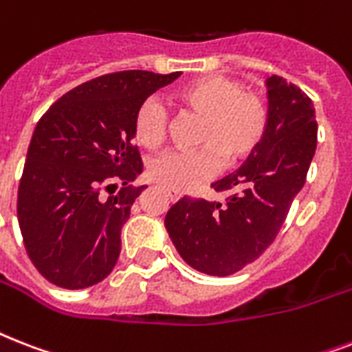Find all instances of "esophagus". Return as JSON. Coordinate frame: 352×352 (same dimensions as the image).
Instances as JSON below:
<instances>
[{"instance_id":"34e87169","label":"esophagus","mask_w":352,"mask_h":352,"mask_svg":"<svg viewBox=\"0 0 352 352\" xmlns=\"http://www.w3.org/2000/svg\"><path fill=\"white\" fill-rule=\"evenodd\" d=\"M166 193H168V197L175 203V201H179V199L182 197V193L181 192H175V190H166Z\"/></svg>"}]
</instances>
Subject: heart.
<instances>
[{"mask_svg": "<svg viewBox=\"0 0 352 352\" xmlns=\"http://www.w3.org/2000/svg\"><path fill=\"white\" fill-rule=\"evenodd\" d=\"M177 104L201 117L197 140L201 148L173 151L151 160L149 177L162 186L186 192L208 181L221 164L234 168L246 160L267 135L270 107L263 93L246 89L245 82L230 76L210 74L182 85L175 93ZM168 115L159 102L149 98L138 107L133 135L149 151L164 144Z\"/></svg>", "mask_w": 352, "mask_h": 352, "instance_id": "obj_1", "label": "heart"}]
</instances>
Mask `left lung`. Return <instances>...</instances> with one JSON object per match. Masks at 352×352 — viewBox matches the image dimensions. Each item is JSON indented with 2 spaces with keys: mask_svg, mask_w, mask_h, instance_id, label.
<instances>
[{
  "mask_svg": "<svg viewBox=\"0 0 352 352\" xmlns=\"http://www.w3.org/2000/svg\"><path fill=\"white\" fill-rule=\"evenodd\" d=\"M270 122L239 170L212 184L225 203L182 197L164 225L177 252L199 272L230 276L272 245L305 184L318 142L314 104L281 76L267 80Z\"/></svg>",
  "mask_w": 352,
  "mask_h": 352,
  "instance_id": "8db88e82",
  "label": "left lung"
}]
</instances>
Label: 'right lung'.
<instances>
[{"instance_id": "right-lung-1", "label": "right lung", "mask_w": 352, "mask_h": 352, "mask_svg": "<svg viewBox=\"0 0 352 352\" xmlns=\"http://www.w3.org/2000/svg\"><path fill=\"white\" fill-rule=\"evenodd\" d=\"M181 73L120 71L74 87L52 104L30 138L18 188V221L38 272L56 287L87 289L111 274L120 232L146 186L133 140L135 113ZM124 188L114 193L116 184Z\"/></svg>"}]
</instances>
